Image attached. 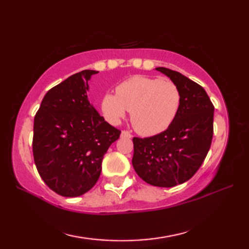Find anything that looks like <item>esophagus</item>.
Wrapping results in <instances>:
<instances>
[{
	"label": "esophagus",
	"mask_w": 249,
	"mask_h": 249,
	"mask_svg": "<svg viewBox=\"0 0 249 249\" xmlns=\"http://www.w3.org/2000/svg\"><path fill=\"white\" fill-rule=\"evenodd\" d=\"M121 137H123V138H131L133 135H131L128 130H123L121 134Z\"/></svg>",
	"instance_id": "34e87169"
}]
</instances>
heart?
Listing matches in <instances>:
<instances>
[{
    "label": "heart",
    "instance_id": "heart-1",
    "mask_svg": "<svg viewBox=\"0 0 249 249\" xmlns=\"http://www.w3.org/2000/svg\"><path fill=\"white\" fill-rule=\"evenodd\" d=\"M181 102V89L173 81L134 76L119 84L116 94L104 95L102 111L111 124H119L130 110L135 129L144 136H153L172 124Z\"/></svg>",
    "mask_w": 249,
    "mask_h": 249
}]
</instances>
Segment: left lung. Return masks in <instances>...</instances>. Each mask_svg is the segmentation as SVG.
I'll use <instances>...</instances> for the list:
<instances>
[{"instance_id":"left-lung-1","label":"left lung","mask_w":249,"mask_h":249,"mask_svg":"<svg viewBox=\"0 0 249 249\" xmlns=\"http://www.w3.org/2000/svg\"><path fill=\"white\" fill-rule=\"evenodd\" d=\"M165 73L181 89L177 118L162 133L135 137L133 166L147 184L173 187L188 181L204 161L213 138L214 106L205 89L182 73L165 67Z\"/></svg>"}]
</instances>
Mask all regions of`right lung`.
<instances>
[{
    "label": "right lung",
    "instance_id": "add662e5",
    "mask_svg": "<svg viewBox=\"0 0 249 249\" xmlns=\"http://www.w3.org/2000/svg\"><path fill=\"white\" fill-rule=\"evenodd\" d=\"M97 72L82 71L50 89L34 119L37 171L63 197H78L96 184L103 158L121 135L88 99V81Z\"/></svg>",
    "mask_w": 249,
    "mask_h": 249
}]
</instances>
